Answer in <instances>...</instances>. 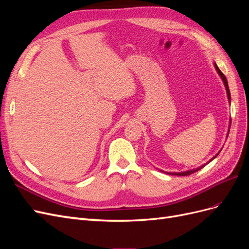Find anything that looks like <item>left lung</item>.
<instances>
[{"label": "left lung", "mask_w": 249, "mask_h": 249, "mask_svg": "<svg viewBox=\"0 0 249 249\" xmlns=\"http://www.w3.org/2000/svg\"><path fill=\"white\" fill-rule=\"evenodd\" d=\"M214 67H215V70H216V71H217V73L219 74V77L221 78V80H222V82H223V84H224V87H225V90H227V95H228V101H229V103L231 104V93H230V88H229V84H228V80H227V78H225V76L224 74L221 72V71L218 69V66H217V64H216V62H214ZM231 120L230 119V124H229V129H228V134H227V138H228V136H229V134H230V127H231ZM222 149V148H221ZM221 149L219 150V152H218L212 159H210L207 163H205V164H202V165H200L199 167H196V168H193V169H190V170H186V171H180V172H167V171H164V170H160V171H162V172H165V173H168V175H172V176H182V177H184V176H189V175H191V173H194V172H196V171H198L199 169H201V168H203L206 166L207 164H209L211 161H213L215 158L219 155V153L221 152Z\"/></svg>", "instance_id": "obj_1"}]
</instances>
